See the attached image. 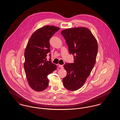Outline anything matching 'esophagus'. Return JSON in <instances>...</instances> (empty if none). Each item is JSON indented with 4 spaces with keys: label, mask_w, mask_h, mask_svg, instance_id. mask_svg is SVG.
<instances>
[{
    "label": "esophagus",
    "mask_w": 120,
    "mask_h": 120,
    "mask_svg": "<svg viewBox=\"0 0 120 120\" xmlns=\"http://www.w3.org/2000/svg\"><path fill=\"white\" fill-rule=\"evenodd\" d=\"M58 66H59V67H60V68H61V69H63V66L62 65H60V64H59V65H58Z\"/></svg>",
    "instance_id": "1"
}]
</instances>
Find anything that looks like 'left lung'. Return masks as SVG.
Instances as JSON below:
<instances>
[{"label": "left lung", "instance_id": "8db88e82", "mask_svg": "<svg viewBox=\"0 0 120 120\" xmlns=\"http://www.w3.org/2000/svg\"><path fill=\"white\" fill-rule=\"evenodd\" d=\"M61 34L74 59V63L63 66L67 75L62 82L66 89L74 91L83 85L90 75L96 63L98 43L91 31L85 27L66 29Z\"/></svg>", "mask_w": 120, "mask_h": 120}]
</instances>
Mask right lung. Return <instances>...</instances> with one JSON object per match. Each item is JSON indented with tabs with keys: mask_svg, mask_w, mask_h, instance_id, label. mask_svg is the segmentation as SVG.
Instances as JSON below:
<instances>
[{
	"mask_svg": "<svg viewBox=\"0 0 120 120\" xmlns=\"http://www.w3.org/2000/svg\"><path fill=\"white\" fill-rule=\"evenodd\" d=\"M59 29L54 26H44L34 32L27 43L24 71L29 86L35 91H42L48 87L47 75L57 69L56 65L45 58L50 51L49 39Z\"/></svg>",
	"mask_w": 120,
	"mask_h": 120,
	"instance_id": "obj_1",
	"label": "right lung"
}]
</instances>
